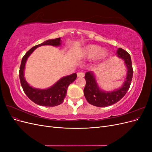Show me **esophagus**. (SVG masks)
<instances>
[{
  "instance_id": "1",
  "label": "esophagus",
  "mask_w": 152,
  "mask_h": 152,
  "mask_svg": "<svg viewBox=\"0 0 152 152\" xmlns=\"http://www.w3.org/2000/svg\"><path fill=\"white\" fill-rule=\"evenodd\" d=\"M84 72H78L77 73V76L78 77H84Z\"/></svg>"
}]
</instances>
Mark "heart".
I'll list each match as a JSON object with an SVG mask.
<instances>
[{"label": "heart", "instance_id": "1", "mask_svg": "<svg viewBox=\"0 0 152 152\" xmlns=\"http://www.w3.org/2000/svg\"><path fill=\"white\" fill-rule=\"evenodd\" d=\"M82 56L86 58H96L99 59H104L108 56L107 50H103L99 45L95 44H89L86 45L82 50Z\"/></svg>", "mask_w": 152, "mask_h": 152}]
</instances>
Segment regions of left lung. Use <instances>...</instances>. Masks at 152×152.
<instances>
[{
    "label": "left lung",
    "instance_id": "1",
    "mask_svg": "<svg viewBox=\"0 0 152 152\" xmlns=\"http://www.w3.org/2000/svg\"><path fill=\"white\" fill-rule=\"evenodd\" d=\"M117 55L124 61L127 69V76L122 87L113 91L107 92L101 89L94 73L87 72L85 74L86 84L84 89V96L87 102L96 107H104L113 104L121 100L129 90L133 75L131 56L125 50L118 48Z\"/></svg>",
    "mask_w": 152,
    "mask_h": 152
}]
</instances>
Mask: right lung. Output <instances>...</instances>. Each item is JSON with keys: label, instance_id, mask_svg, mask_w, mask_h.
Returning <instances> with one entry per match:
<instances>
[{"label": "right lung", "instance_id": "add662e5", "mask_svg": "<svg viewBox=\"0 0 152 152\" xmlns=\"http://www.w3.org/2000/svg\"><path fill=\"white\" fill-rule=\"evenodd\" d=\"M61 39H50L43 43L37 45L31 48L23 57L20 68V79L23 91L28 98L39 105L44 107H55L61 104L66 95L68 86L74 81L77 78V73L62 77L53 86L45 89L34 88L27 83L24 77V70L27 59L34 50L39 46L44 45H50L53 46H59L61 45Z\"/></svg>", "mask_w": 152, "mask_h": 152}]
</instances>
